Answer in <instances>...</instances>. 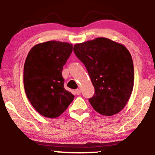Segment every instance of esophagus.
I'll list each match as a JSON object with an SVG mask.
<instances>
[{"label":"esophagus","instance_id":"34e87169","mask_svg":"<svg viewBox=\"0 0 155 155\" xmlns=\"http://www.w3.org/2000/svg\"><path fill=\"white\" fill-rule=\"evenodd\" d=\"M75 93H76V95H80V93H81V90H80V89H77V90H76L75 91Z\"/></svg>","mask_w":155,"mask_h":155}]
</instances>
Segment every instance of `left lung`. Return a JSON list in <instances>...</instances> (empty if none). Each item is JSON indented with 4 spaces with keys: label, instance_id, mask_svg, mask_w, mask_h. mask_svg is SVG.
<instances>
[{
    "label": "left lung",
    "instance_id": "obj_1",
    "mask_svg": "<svg viewBox=\"0 0 155 155\" xmlns=\"http://www.w3.org/2000/svg\"><path fill=\"white\" fill-rule=\"evenodd\" d=\"M74 51L86 67L95 88L93 97L89 99L92 108L104 116L122 111L134 84V68L128 49L101 37L76 44Z\"/></svg>",
    "mask_w": 155,
    "mask_h": 155
}]
</instances>
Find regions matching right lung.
I'll use <instances>...</instances> for the list:
<instances>
[{
  "instance_id": "add662e5",
  "label": "right lung",
  "mask_w": 155,
  "mask_h": 155,
  "mask_svg": "<svg viewBox=\"0 0 155 155\" xmlns=\"http://www.w3.org/2000/svg\"><path fill=\"white\" fill-rule=\"evenodd\" d=\"M73 51L67 42L49 41L33 46L24 65L25 93L33 108L42 116L56 118L74 98L64 88L63 67Z\"/></svg>"
}]
</instances>
